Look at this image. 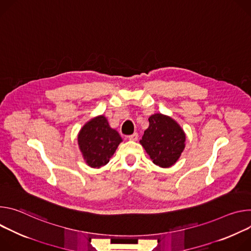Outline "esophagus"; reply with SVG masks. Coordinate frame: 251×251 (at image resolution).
Here are the masks:
<instances>
[{"label": "esophagus", "mask_w": 251, "mask_h": 251, "mask_svg": "<svg viewBox=\"0 0 251 251\" xmlns=\"http://www.w3.org/2000/svg\"><path fill=\"white\" fill-rule=\"evenodd\" d=\"M137 137H138V134H137L136 132H134V133H132V134L128 135V140H129V141H133V142H135V141H137Z\"/></svg>", "instance_id": "esophagus-1"}]
</instances>
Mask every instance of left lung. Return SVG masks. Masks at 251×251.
<instances>
[{"label":"left lung","mask_w":251,"mask_h":251,"mask_svg":"<svg viewBox=\"0 0 251 251\" xmlns=\"http://www.w3.org/2000/svg\"><path fill=\"white\" fill-rule=\"evenodd\" d=\"M150 126L140 141L152 162L160 168H170L180 157L185 148V132L173 118L154 114L149 118Z\"/></svg>","instance_id":"obj_1"}]
</instances>
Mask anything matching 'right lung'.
I'll return each mask as SVG.
<instances>
[{"mask_svg": "<svg viewBox=\"0 0 251 251\" xmlns=\"http://www.w3.org/2000/svg\"><path fill=\"white\" fill-rule=\"evenodd\" d=\"M122 142L120 133L110 127L102 115L87 122L77 133V145L82 158L93 169L105 165Z\"/></svg>", "mask_w": 251, "mask_h": 251, "instance_id": "right-lung-1", "label": "right lung"}]
</instances>
